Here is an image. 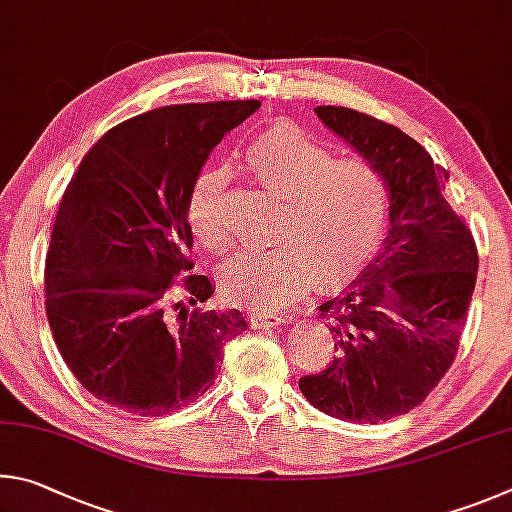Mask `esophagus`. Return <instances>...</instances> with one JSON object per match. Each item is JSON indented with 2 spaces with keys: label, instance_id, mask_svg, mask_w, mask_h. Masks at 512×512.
<instances>
[{
  "label": "esophagus",
  "instance_id": "esophagus-1",
  "mask_svg": "<svg viewBox=\"0 0 512 512\" xmlns=\"http://www.w3.org/2000/svg\"><path fill=\"white\" fill-rule=\"evenodd\" d=\"M251 326L254 328H276V326H281L283 321H285V317L283 315H279V312H251Z\"/></svg>",
  "mask_w": 512,
  "mask_h": 512
}]
</instances>
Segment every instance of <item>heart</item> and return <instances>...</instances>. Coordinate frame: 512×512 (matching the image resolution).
<instances>
[{"mask_svg":"<svg viewBox=\"0 0 512 512\" xmlns=\"http://www.w3.org/2000/svg\"><path fill=\"white\" fill-rule=\"evenodd\" d=\"M242 164L263 188L283 195V204L274 224L279 242L242 249L224 265L229 299L274 310L301 297L312 276L317 288L330 290L369 261L387 220V184L373 164L333 159L317 137L285 121L258 132ZM227 193V170L206 168L186 200L193 233L215 251L231 242Z\"/></svg>","mask_w":512,"mask_h":512,"instance_id":"b5f03b06","label":"heart"}]
</instances>
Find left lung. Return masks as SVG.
I'll return each instance as SVG.
<instances>
[{
  "mask_svg": "<svg viewBox=\"0 0 512 512\" xmlns=\"http://www.w3.org/2000/svg\"><path fill=\"white\" fill-rule=\"evenodd\" d=\"M315 114L380 170L389 229L360 276L319 306L335 355L299 389L328 416L378 425L420 405L452 366L477 283V245L443 195L450 175L416 139L348 107L319 105Z\"/></svg>",
  "mask_w": 512,
  "mask_h": 512,
  "instance_id": "obj_1",
  "label": "left lung"
}]
</instances>
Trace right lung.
I'll return each mask as SVG.
<instances>
[{
	"instance_id": "obj_1",
	"label": "right lung",
	"mask_w": 512,
	"mask_h": 512,
	"mask_svg": "<svg viewBox=\"0 0 512 512\" xmlns=\"http://www.w3.org/2000/svg\"><path fill=\"white\" fill-rule=\"evenodd\" d=\"M258 101L168 105L105 132L62 195L44 267L47 319L62 360L94 398L164 416L204 396L240 310H191L213 294L191 270L186 200L222 137Z\"/></svg>"
}]
</instances>
